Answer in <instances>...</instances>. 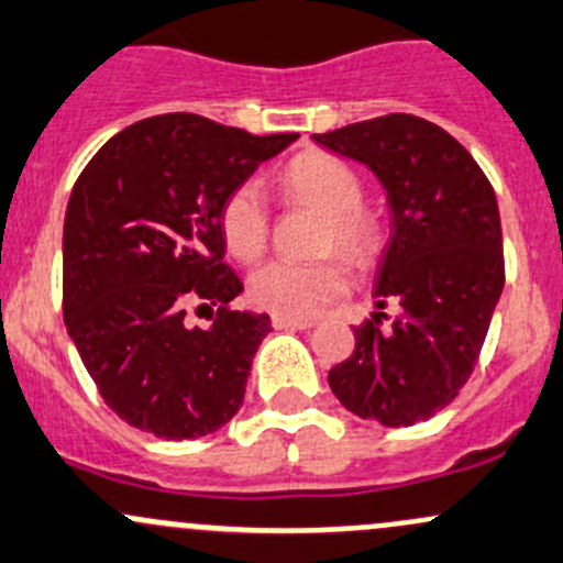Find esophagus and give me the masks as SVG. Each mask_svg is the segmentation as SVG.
<instances>
[{"label": "esophagus", "mask_w": 563, "mask_h": 563, "mask_svg": "<svg viewBox=\"0 0 563 563\" xmlns=\"http://www.w3.org/2000/svg\"><path fill=\"white\" fill-rule=\"evenodd\" d=\"M272 327L275 329H310L316 323L310 318H291V316H275L272 318Z\"/></svg>", "instance_id": "1"}]
</instances>
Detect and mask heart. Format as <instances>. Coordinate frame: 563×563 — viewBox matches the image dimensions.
Returning <instances> with one entry per match:
<instances>
[{"instance_id":"1","label":"heart","mask_w":563,"mask_h":563,"mask_svg":"<svg viewBox=\"0 0 563 563\" xmlns=\"http://www.w3.org/2000/svg\"><path fill=\"white\" fill-rule=\"evenodd\" d=\"M283 191L291 199L327 212L323 247H340L356 264H366L380 253L383 232L372 212L361 207L364 186L356 169L331 153H301L280 175ZM221 234L229 253L240 262H256L269 240V210L256 183H240L221 205ZM347 266L331 256L305 264L291 258H272L247 280L251 299L277 316L307 318L347 291Z\"/></svg>"}]
</instances>
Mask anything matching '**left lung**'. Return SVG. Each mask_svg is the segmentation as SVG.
I'll return each mask as SVG.
<instances>
[{"mask_svg":"<svg viewBox=\"0 0 563 563\" xmlns=\"http://www.w3.org/2000/svg\"><path fill=\"white\" fill-rule=\"evenodd\" d=\"M318 145L366 164L383 183L390 240L377 272V307L353 329L356 351L329 372L336 399L390 429L426 421L470 380L505 288L496 194L459 140L426 118L390 112L312 134Z\"/></svg>","mask_w":563,"mask_h":563,"instance_id":"1","label":"left lung"}]
</instances>
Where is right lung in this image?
<instances>
[{
    "mask_svg": "<svg viewBox=\"0 0 563 563\" xmlns=\"http://www.w3.org/2000/svg\"><path fill=\"white\" fill-rule=\"evenodd\" d=\"M299 134L256 137L194 112L132 123L86 164L64 216V323L121 421L199 440L236 416L269 316L232 310L221 205ZM188 303H218L188 328Z\"/></svg>",
    "mask_w": 563,
    "mask_h": 563,
    "instance_id": "right-lung-1",
    "label": "right lung"
}]
</instances>
